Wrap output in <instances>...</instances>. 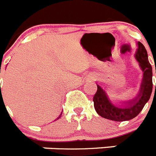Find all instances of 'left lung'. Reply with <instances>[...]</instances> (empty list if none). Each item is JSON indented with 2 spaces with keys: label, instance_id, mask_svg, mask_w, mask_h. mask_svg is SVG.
Segmentation results:
<instances>
[{
  "label": "left lung",
  "instance_id": "1",
  "mask_svg": "<svg viewBox=\"0 0 156 156\" xmlns=\"http://www.w3.org/2000/svg\"><path fill=\"white\" fill-rule=\"evenodd\" d=\"M137 46L138 48L135 54V58L140 63V68L144 72L140 92L133 100L124 104L122 108H119L110 102L105 92L99 85H97V92L93 98L94 106L98 114L103 118L117 122L132 119L140 113L149 100L152 92V68L148 62V53L144 45L138 42Z\"/></svg>",
  "mask_w": 156,
  "mask_h": 156
}]
</instances>
